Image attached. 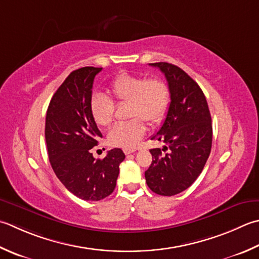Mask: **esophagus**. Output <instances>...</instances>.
Segmentation results:
<instances>
[{
  "label": "esophagus",
  "mask_w": 259,
  "mask_h": 259,
  "mask_svg": "<svg viewBox=\"0 0 259 259\" xmlns=\"http://www.w3.org/2000/svg\"><path fill=\"white\" fill-rule=\"evenodd\" d=\"M136 150H137L136 148H124V149H123V153H124L125 155H129V154L135 153Z\"/></svg>",
  "instance_id": "1"
}]
</instances>
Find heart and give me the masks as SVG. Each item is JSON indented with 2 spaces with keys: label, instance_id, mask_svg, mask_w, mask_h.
<instances>
[{
  "label": "heart",
  "instance_id": "1",
  "mask_svg": "<svg viewBox=\"0 0 259 259\" xmlns=\"http://www.w3.org/2000/svg\"><path fill=\"white\" fill-rule=\"evenodd\" d=\"M105 96L96 93L91 99V114L95 123L108 126L113 120L114 104L128 103L129 121L115 124L108 135L109 143L115 147L133 148L146 134L145 121L159 123L168 110L170 102L169 86L164 79L146 76L120 74L106 89Z\"/></svg>",
  "mask_w": 259,
  "mask_h": 259
}]
</instances>
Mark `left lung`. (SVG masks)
Listing matches in <instances>:
<instances>
[{
    "instance_id": "obj_1",
    "label": "left lung",
    "mask_w": 259,
    "mask_h": 259,
    "mask_svg": "<svg viewBox=\"0 0 259 259\" xmlns=\"http://www.w3.org/2000/svg\"><path fill=\"white\" fill-rule=\"evenodd\" d=\"M149 65L164 73L170 103L164 123L151 137L166 145L150 149L153 161L145 177L154 193L171 196L190 187L204 168L212 146L211 114L201 88L183 69L169 63Z\"/></svg>"
}]
</instances>
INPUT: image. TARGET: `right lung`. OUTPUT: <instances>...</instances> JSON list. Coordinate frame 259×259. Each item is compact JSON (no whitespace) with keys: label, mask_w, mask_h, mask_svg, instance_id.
I'll use <instances>...</instances> for the list:
<instances>
[{"label":"right lung","mask_w":259,"mask_h":259,"mask_svg":"<svg viewBox=\"0 0 259 259\" xmlns=\"http://www.w3.org/2000/svg\"><path fill=\"white\" fill-rule=\"evenodd\" d=\"M102 68L74 70L50 100L45 137L50 165L70 193L85 201H100L115 189L119 166L124 159L120 148L95 159L91 149L102 134L91 114L93 82Z\"/></svg>","instance_id":"obj_1"}]
</instances>
